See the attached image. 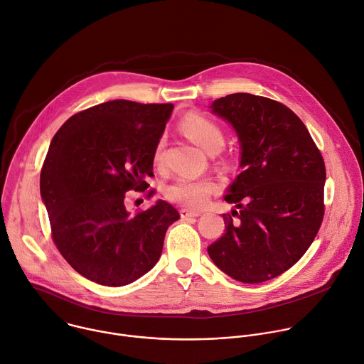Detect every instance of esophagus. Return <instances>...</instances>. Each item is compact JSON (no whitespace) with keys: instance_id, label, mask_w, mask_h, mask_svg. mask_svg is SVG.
Segmentation results:
<instances>
[{"instance_id":"obj_1","label":"esophagus","mask_w":364,"mask_h":364,"mask_svg":"<svg viewBox=\"0 0 364 364\" xmlns=\"http://www.w3.org/2000/svg\"><path fill=\"white\" fill-rule=\"evenodd\" d=\"M202 213L198 210H191V209H181V218L182 219H189V218H198Z\"/></svg>"}]
</instances>
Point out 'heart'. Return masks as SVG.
Returning a JSON list of instances; mask_svg holds the SVG:
<instances>
[{"instance_id":"1","label":"heart","mask_w":364,"mask_h":364,"mask_svg":"<svg viewBox=\"0 0 364 364\" xmlns=\"http://www.w3.org/2000/svg\"><path fill=\"white\" fill-rule=\"evenodd\" d=\"M179 125L185 135L209 154L219 152L225 145L226 135L223 128L210 118L189 114L181 119ZM164 148L165 139L161 138L154 149V164L156 166L164 165ZM216 191L218 185L209 178H176L166 186L165 195L171 202L198 209L205 206Z\"/></svg>"}]
</instances>
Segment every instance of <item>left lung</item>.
<instances>
[{"label":"left lung","mask_w":364,"mask_h":364,"mask_svg":"<svg viewBox=\"0 0 364 364\" xmlns=\"http://www.w3.org/2000/svg\"><path fill=\"white\" fill-rule=\"evenodd\" d=\"M239 135L242 172L225 200V233L208 247L235 280L260 283L290 269L314 240L324 216L326 168L301 119L286 105L246 92L212 104Z\"/></svg>","instance_id":"8db88e82"}]
</instances>
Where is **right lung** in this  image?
<instances>
[{
    "instance_id": "add662e5",
    "label": "right lung",
    "mask_w": 364,
    "mask_h": 364,
    "mask_svg": "<svg viewBox=\"0 0 364 364\" xmlns=\"http://www.w3.org/2000/svg\"><path fill=\"white\" fill-rule=\"evenodd\" d=\"M172 109L108 101L73 115L51 141L40 176L51 236L70 266L98 284L125 286L149 272L179 219L164 200L134 213L125 205L127 192L149 186L154 149Z\"/></svg>"
}]
</instances>
